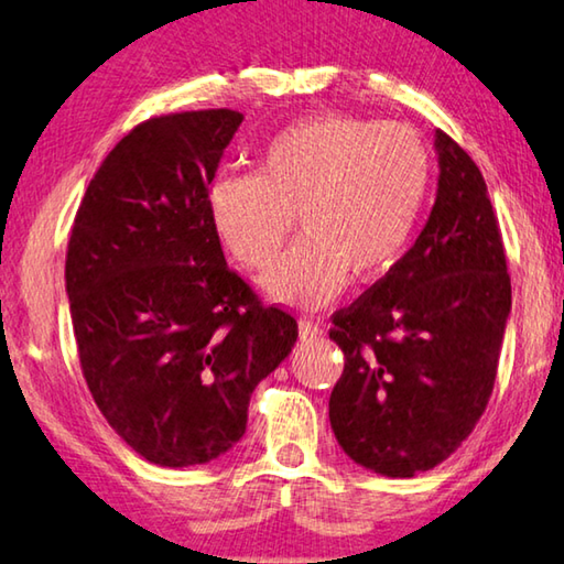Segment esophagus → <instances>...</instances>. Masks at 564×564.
I'll list each match as a JSON object with an SVG mask.
<instances>
[{
	"instance_id": "esophagus-1",
	"label": "esophagus",
	"mask_w": 564,
	"mask_h": 564,
	"mask_svg": "<svg viewBox=\"0 0 564 564\" xmlns=\"http://www.w3.org/2000/svg\"><path fill=\"white\" fill-rule=\"evenodd\" d=\"M322 332H325V329H322L319 322L310 319V317L300 319V339H304V343H312V339L322 337Z\"/></svg>"
}]
</instances>
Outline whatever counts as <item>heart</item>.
<instances>
[{"mask_svg":"<svg viewBox=\"0 0 564 564\" xmlns=\"http://www.w3.org/2000/svg\"><path fill=\"white\" fill-rule=\"evenodd\" d=\"M432 184V154L408 124L317 115L276 132L254 174L209 189L221 247L247 270H267L297 217L302 239L262 280L272 300L319 307L357 284L382 280L402 260Z\"/></svg>","mask_w":564,"mask_h":564,"instance_id":"1","label":"heart"}]
</instances>
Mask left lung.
<instances>
[{"label":"left lung","instance_id":"8db88e82","mask_svg":"<svg viewBox=\"0 0 564 564\" xmlns=\"http://www.w3.org/2000/svg\"><path fill=\"white\" fill-rule=\"evenodd\" d=\"M437 199L382 280L332 315L345 369L329 394L357 465L414 477L447 459L490 402L512 307L502 232L477 164L437 129Z\"/></svg>","mask_w":564,"mask_h":564}]
</instances>
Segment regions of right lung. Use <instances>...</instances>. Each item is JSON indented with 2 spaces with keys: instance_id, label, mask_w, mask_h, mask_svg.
<instances>
[{
  "instance_id": "right-lung-1",
  "label": "right lung",
  "mask_w": 564,
  "mask_h": 564,
  "mask_svg": "<svg viewBox=\"0 0 564 564\" xmlns=\"http://www.w3.org/2000/svg\"><path fill=\"white\" fill-rule=\"evenodd\" d=\"M242 119L197 109L137 124L91 177L67 245L82 375L117 435L160 467L232 447L249 394L297 343V319L229 270L209 219Z\"/></svg>"
}]
</instances>
